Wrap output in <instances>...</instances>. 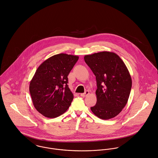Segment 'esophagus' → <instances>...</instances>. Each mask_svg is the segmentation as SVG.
I'll use <instances>...</instances> for the list:
<instances>
[{
    "label": "esophagus",
    "mask_w": 158,
    "mask_h": 158,
    "mask_svg": "<svg viewBox=\"0 0 158 158\" xmlns=\"http://www.w3.org/2000/svg\"><path fill=\"white\" fill-rule=\"evenodd\" d=\"M89 94H90V92H89V91H86L85 93H84V94H81V96H82V97H85V96H87V95H89Z\"/></svg>",
    "instance_id": "obj_1"
}]
</instances>
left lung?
Here are the masks:
<instances>
[{
  "label": "left lung",
  "mask_w": 158,
  "mask_h": 158,
  "mask_svg": "<svg viewBox=\"0 0 158 158\" xmlns=\"http://www.w3.org/2000/svg\"><path fill=\"white\" fill-rule=\"evenodd\" d=\"M84 60L96 76L97 98L90 107L98 118L109 120L116 117L126 106L132 79L126 65L115 53L103 51L84 56Z\"/></svg>",
  "instance_id": "obj_1"
}]
</instances>
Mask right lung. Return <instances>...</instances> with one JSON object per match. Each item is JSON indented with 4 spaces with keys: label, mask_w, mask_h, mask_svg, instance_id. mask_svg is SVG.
<instances>
[{
    "label": "right lung",
    "mask_w": 158,
    "mask_h": 158,
    "mask_svg": "<svg viewBox=\"0 0 158 158\" xmlns=\"http://www.w3.org/2000/svg\"><path fill=\"white\" fill-rule=\"evenodd\" d=\"M79 59L66 54L54 55L37 68L29 91L35 108L48 118H56L64 113L73 99L68 85V76Z\"/></svg>",
    "instance_id": "obj_1"
}]
</instances>
